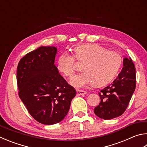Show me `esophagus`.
<instances>
[{
    "instance_id": "obj_1",
    "label": "esophagus",
    "mask_w": 147,
    "mask_h": 147,
    "mask_svg": "<svg viewBox=\"0 0 147 147\" xmlns=\"http://www.w3.org/2000/svg\"><path fill=\"white\" fill-rule=\"evenodd\" d=\"M87 93L86 91H84V90H76V94L78 96H82L84 95Z\"/></svg>"
}]
</instances>
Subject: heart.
Returning <instances> with one entry per match:
<instances>
[{
	"mask_svg": "<svg viewBox=\"0 0 147 147\" xmlns=\"http://www.w3.org/2000/svg\"><path fill=\"white\" fill-rule=\"evenodd\" d=\"M75 58L84 62L83 72L74 76L70 84L74 87L83 88L92 84L102 87L113 80L118 74L123 63L121 55L97 44H85L74 48V55L63 52L58 58L57 67L68 78L75 71Z\"/></svg>",
	"mask_w": 147,
	"mask_h": 147,
	"instance_id": "obj_1",
	"label": "heart"
}]
</instances>
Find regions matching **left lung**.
I'll use <instances>...</instances> for the list:
<instances>
[{
  "label": "left lung",
  "mask_w": 147,
  "mask_h": 147,
  "mask_svg": "<svg viewBox=\"0 0 147 147\" xmlns=\"http://www.w3.org/2000/svg\"><path fill=\"white\" fill-rule=\"evenodd\" d=\"M136 68L131 58L123 59V67L116 79L98 92L100 103L94 108L96 115L111 119L122 115L134 93L136 80Z\"/></svg>",
  "instance_id": "left-lung-1"
}]
</instances>
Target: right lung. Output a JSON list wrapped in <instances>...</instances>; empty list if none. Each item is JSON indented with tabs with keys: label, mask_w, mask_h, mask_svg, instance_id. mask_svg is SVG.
Masks as SVG:
<instances>
[{
	"label": "right lung",
	"mask_w": 147,
	"mask_h": 147,
	"mask_svg": "<svg viewBox=\"0 0 147 147\" xmlns=\"http://www.w3.org/2000/svg\"><path fill=\"white\" fill-rule=\"evenodd\" d=\"M57 52L55 47H40L21 58L17 67L20 100L31 116L44 125L63 120L76 96L54 64Z\"/></svg>",
	"instance_id": "obj_1"
}]
</instances>
